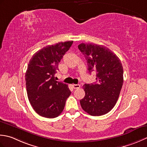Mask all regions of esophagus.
Instances as JSON below:
<instances>
[{
	"instance_id": "obj_1",
	"label": "esophagus",
	"mask_w": 147,
	"mask_h": 147,
	"mask_svg": "<svg viewBox=\"0 0 147 147\" xmlns=\"http://www.w3.org/2000/svg\"><path fill=\"white\" fill-rule=\"evenodd\" d=\"M72 87L74 89H79L80 86L79 84H72Z\"/></svg>"
}]
</instances>
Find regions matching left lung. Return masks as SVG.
Returning <instances> with one entry per match:
<instances>
[{"label":"left lung","instance_id":"8db88e82","mask_svg":"<svg viewBox=\"0 0 147 147\" xmlns=\"http://www.w3.org/2000/svg\"><path fill=\"white\" fill-rule=\"evenodd\" d=\"M78 48L84 55L89 72L96 74V82L83 86L86 94L80 100V105L91 115L106 114L114 107L123 84L121 61L111 50L101 45L82 43Z\"/></svg>","mask_w":147,"mask_h":147}]
</instances>
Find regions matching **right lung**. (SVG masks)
<instances>
[{"label": "right lung", "instance_id": "add662e5", "mask_svg": "<svg viewBox=\"0 0 147 147\" xmlns=\"http://www.w3.org/2000/svg\"><path fill=\"white\" fill-rule=\"evenodd\" d=\"M73 41L47 46L36 52L25 74L28 100L38 115L55 118L60 115L71 91L68 86L55 80L58 64Z\"/></svg>", "mask_w": 147, "mask_h": 147}]
</instances>
